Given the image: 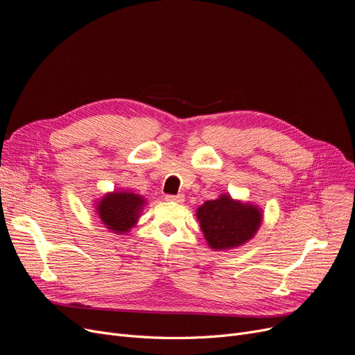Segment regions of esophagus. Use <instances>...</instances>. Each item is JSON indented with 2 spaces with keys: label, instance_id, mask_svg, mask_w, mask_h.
Instances as JSON below:
<instances>
[{
  "label": "esophagus",
  "instance_id": "1",
  "mask_svg": "<svg viewBox=\"0 0 355 355\" xmlns=\"http://www.w3.org/2000/svg\"><path fill=\"white\" fill-rule=\"evenodd\" d=\"M165 200L182 203V202H184V194H166L165 196Z\"/></svg>",
  "mask_w": 355,
  "mask_h": 355
}]
</instances>
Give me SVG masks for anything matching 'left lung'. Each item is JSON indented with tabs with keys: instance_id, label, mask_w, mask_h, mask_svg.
I'll use <instances>...</instances> for the list:
<instances>
[{
	"instance_id": "1",
	"label": "left lung",
	"mask_w": 355,
	"mask_h": 355,
	"mask_svg": "<svg viewBox=\"0 0 355 355\" xmlns=\"http://www.w3.org/2000/svg\"><path fill=\"white\" fill-rule=\"evenodd\" d=\"M196 216L207 245L214 250H228L245 244L254 237L263 219L256 205L234 200L230 194L205 202Z\"/></svg>"
}]
</instances>
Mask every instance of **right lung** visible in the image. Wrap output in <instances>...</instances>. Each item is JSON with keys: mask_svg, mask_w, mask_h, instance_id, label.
Returning <instances> with one entry per match:
<instances>
[{"mask_svg": "<svg viewBox=\"0 0 355 355\" xmlns=\"http://www.w3.org/2000/svg\"><path fill=\"white\" fill-rule=\"evenodd\" d=\"M144 205L146 200L141 196L125 190L107 193L96 203L95 209L105 228L114 234H124L137 224Z\"/></svg>", "mask_w": 355, "mask_h": 355, "instance_id": "1", "label": "right lung"}]
</instances>
